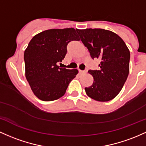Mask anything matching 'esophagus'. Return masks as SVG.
<instances>
[{"mask_svg": "<svg viewBox=\"0 0 146 146\" xmlns=\"http://www.w3.org/2000/svg\"><path fill=\"white\" fill-rule=\"evenodd\" d=\"M87 72L85 71V70H79V73L81 74H86Z\"/></svg>", "mask_w": 146, "mask_h": 146, "instance_id": "obj_1", "label": "esophagus"}]
</instances>
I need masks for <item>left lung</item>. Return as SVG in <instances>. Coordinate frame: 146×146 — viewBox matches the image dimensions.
Here are the masks:
<instances>
[{"instance_id": "left-lung-1", "label": "left lung", "mask_w": 146, "mask_h": 146, "mask_svg": "<svg viewBox=\"0 0 146 146\" xmlns=\"http://www.w3.org/2000/svg\"><path fill=\"white\" fill-rule=\"evenodd\" d=\"M92 58H99V70H89L94 82L85 88L87 95L97 101H109L121 90L129 74L130 54L117 34L104 29H76Z\"/></svg>"}]
</instances>
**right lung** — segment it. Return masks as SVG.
Here are the masks:
<instances>
[{
  "instance_id": "add662e5",
  "label": "right lung",
  "mask_w": 146,
  "mask_h": 146,
  "mask_svg": "<svg viewBox=\"0 0 146 146\" xmlns=\"http://www.w3.org/2000/svg\"><path fill=\"white\" fill-rule=\"evenodd\" d=\"M74 28L51 29L32 38L24 52L25 77L39 99L54 101L63 96L78 71L57 65L67 53L72 40H79Z\"/></svg>"
}]
</instances>
